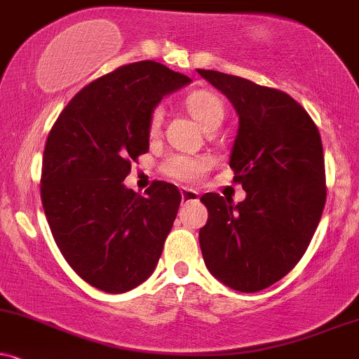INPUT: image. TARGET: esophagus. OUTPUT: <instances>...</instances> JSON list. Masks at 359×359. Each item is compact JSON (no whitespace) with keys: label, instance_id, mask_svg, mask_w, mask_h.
Here are the masks:
<instances>
[{"label":"esophagus","instance_id":"34e87169","mask_svg":"<svg viewBox=\"0 0 359 359\" xmlns=\"http://www.w3.org/2000/svg\"><path fill=\"white\" fill-rule=\"evenodd\" d=\"M181 200L183 203H195V201L200 200V195L195 191V189H189V188H181Z\"/></svg>","mask_w":359,"mask_h":359}]
</instances>
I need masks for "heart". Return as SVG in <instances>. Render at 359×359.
<instances>
[{
    "label": "heart",
    "instance_id": "b5f03b06",
    "mask_svg": "<svg viewBox=\"0 0 359 359\" xmlns=\"http://www.w3.org/2000/svg\"><path fill=\"white\" fill-rule=\"evenodd\" d=\"M187 109L191 114L193 119L200 122L201 128L206 130L218 128L225 116V105L222 99L212 90H195L187 97ZM163 121V109L154 107L149 117V133H158ZM212 166V161L206 156H187V154H172L164 159L161 170L166 176L178 181H196L203 176Z\"/></svg>",
    "mask_w": 359,
    "mask_h": 359
}]
</instances>
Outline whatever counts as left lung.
<instances>
[{"label":"left lung","instance_id":"obj_1","mask_svg":"<svg viewBox=\"0 0 359 359\" xmlns=\"http://www.w3.org/2000/svg\"><path fill=\"white\" fill-rule=\"evenodd\" d=\"M198 74L238 114L230 168L247 191L238 205L218 193L201 196L208 208L201 254L223 284L257 292L296 267L321 220L327 193L321 134L285 92L217 70Z\"/></svg>","mask_w":359,"mask_h":359}]
</instances>
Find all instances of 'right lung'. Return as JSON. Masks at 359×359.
I'll use <instances>...</instances> for the list:
<instances>
[{
    "mask_svg": "<svg viewBox=\"0 0 359 359\" xmlns=\"http://www.w3.org/2000/svg\"><path fill=\"white\" fill-rule=\"evenodd\" d=\"M189 79L163 63L122 65L65 105L46 137L40 195L63 259L92 287L121 294L142 284L178 213L175 184L146 196L124 187L130 163L149 151V117Z\"/></svg>",
    "mask_w": 359,
    "mask_h": 359,
    "instance_id": "right-lung-1",
    "label": "right lung"
}]
</instances>
